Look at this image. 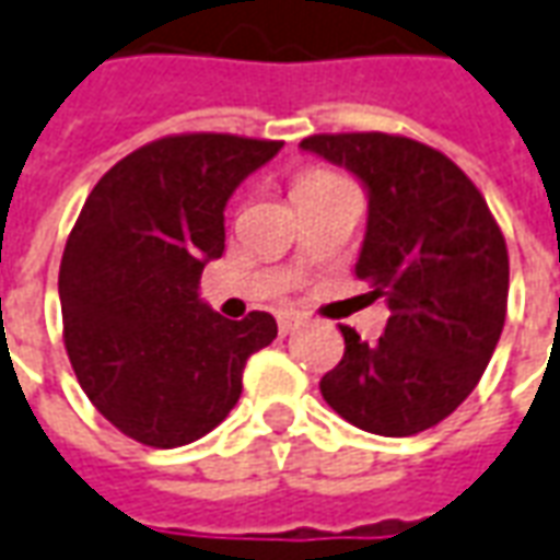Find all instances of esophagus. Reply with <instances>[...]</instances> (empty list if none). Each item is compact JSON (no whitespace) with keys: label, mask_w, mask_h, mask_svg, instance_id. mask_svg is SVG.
Masks as SVG:
<instances>
[{"label":"esophagus","mask_w":560,"mask_h":560,"mask_svg":"<svg viewBox=\"0 0 560 560\" xmlns=\"http://www.w3.org/2000/svg\"><path fill=\"white\" fill-rule=\"evenodd\" d=\"M277 326H280V335H292V331L302 326V317L299 314H280Z\"/></svg>","instance_id":"obj_1"}]
</instances>
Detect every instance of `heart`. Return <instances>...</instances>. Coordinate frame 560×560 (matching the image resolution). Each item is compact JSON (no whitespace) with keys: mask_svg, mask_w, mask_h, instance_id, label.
I'll return each instance as SVG.
<instances>
[{"mask_svg":"<svg viewBox=\"0 0 560 560\" xmlns=\"http://www.w3.org/2000/svg\"><path fill=\"white\" fill-rule=\"evenodd\" d=\"M319 179H335V176H331V173H319V170H317V173H307V176H304V179H302V183H299V185H304V183H319Z\"/></svg>","mask_w":560,"mask_h":560,"instance_id":"heart-1","label":"heart"}]
</instances>
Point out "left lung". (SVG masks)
Here are the masks:
<instances>
[{
    "label": "left lung",
    "mask_w": 560,
    "mask_h": 560,
    "mask_svg": "<svg viewBox=\"0 0 560 560\" xmlns=\"http://www.w3.org/2000/svg\"><path fill=\"white\" fill-rule=\"evenodd\" d=\"M302 152L350 170L369 195L357 277L390 317L375 345L341 326L323 399L377 435H415L476 390L506 323L509 256L481 191L451 158L390 133H319Z\"/></svg>",
    "instance_id": "8db88e82"
}]
</instances>
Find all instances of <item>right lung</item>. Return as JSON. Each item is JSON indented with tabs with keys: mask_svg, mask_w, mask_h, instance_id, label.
<instances>
[{
	"mask_svg": "<svg viewBox=\"0 0 560 560\" xmlns=\"http://www.w3.org/2000/svg\"><path fill=\"white\" fill-rule=\"evenodd\" d=\"M280 149L164 137L121 158L81 207L60 261L63 341L96 411L142 445L176 448L219 427L246 360L277 338L271 314L225 319L198 289L225 253L234 188Z\"/></svg>",
	"mask_w": 560,
	"mask_h": 560,
	"instance_id": "obj_1",
	"label": "right lung"
}]
</instances>
